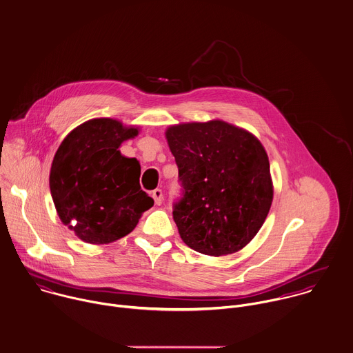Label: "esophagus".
Returning <instances> with one entry per match:
<instances>
[{
	"label": "esophagus",
	"mask_w": 353,
	"mask_h": 353,
	"mask_svg": "<svg viewBox=\"0 0 353 353\" xmlns=\"http://www.w3.org/2000/svg\"><path fill=\"white\" fill-rule=\"evenodd\" d=\"M152 199L154 200L156 205H160L161 201H163V193H161V190H160V189H154V190L152 192Z\"/></svg>",
	"instance_id": "esophagus-1"
}]
</instances>
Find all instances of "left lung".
I'll return each instance as SVG.
<instances>
[{
	"label": "left lung",
	"instance_id": "8db88e82",
	"mask_svg": "<svg viewBox=\"0 0 353 353\" xmlns=\"http://www.w3.org/2000/svg\"><path fill=\"white\" fill-rule=\"evenodd\" d=\"M165 137L182 186L172 206L182 241L213 256L245 248L262 227L273 200L262 144L223 121L170 126Z\"/></svg>",
	"mask_w": 353,
	"mask_h": 353
}]
</instances>
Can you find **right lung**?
Instances as JSON below:
<instances>
[{"instance_id":"right-lung-1","label":"right lung","mask_w":353,"mask_h":353,"mask_svg":"<svg viewBox=\"0 0 353 353\" xmlns=\"http://www.w3.org/2000/svg\"><path fill=\"white\" fill-rule=\"evenodd\" d=\"M137 134L136 128H125L119 121L97 118L72 130L55 152L52 201L61 221L87 243L123 238L153 205L140 186V163L118 151Z\"/></svg>"}]
</instances>
